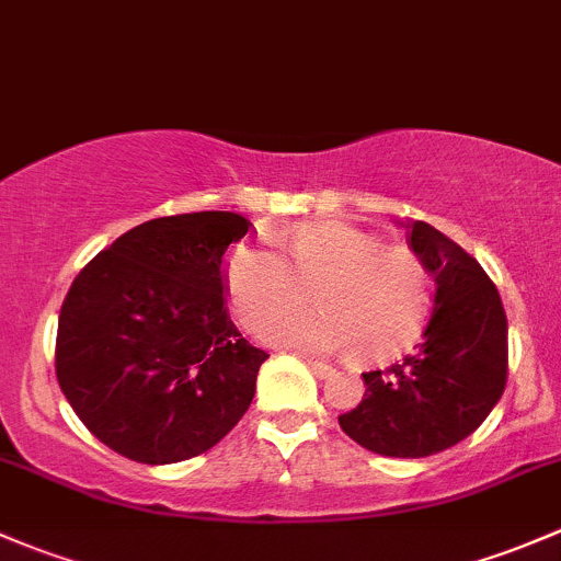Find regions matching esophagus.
Instances as JSON below:
<instances>
[{
	"label": "esophagus",
	"instance_id": "esophagus-1",
	"mask_svg": "<svg viewBox=\"0 0 561 561\" xmlns=\"http://www.w3.org/2000/svg\"><path fill=\"white\" fill-rule=\"evenodd\" d=\"M308 367L313 369L316 378H321V380H323V378H329V375L334 373V369L329 367V365H323V362H313V359H308Z\"/></svg>",
	"mask_w": 561,
	"mask_h": 561
}]
</instances>
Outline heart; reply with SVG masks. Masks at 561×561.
I'll return each mask as SVG.
<instances>
[{
	"instance_id": "heart-1",
	"label": "heart",
	"mask_w": 561,
	"mask_h": 561,
	"mask_svg": "<svg viewBox=\"0 0 561 561\" xmlns=\"http://www.w3.org/2000/svg\"><path fill=\"white\" fill-rule=\"evenodd\" d=\"M291 264L264 242L240 245L227 259V286L245 327L301 307L317 291L319 314H289L264 323L262 334L283 348L334 354L354 348L362 362H380L419 334L432 283L408 248L340 221H316L286 240Z\"/></svg>"
}]
</instances>
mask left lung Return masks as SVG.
I'll return each mask as SVG.
<instances>
[{
    "label": "left lung",
    "instance_id": "8db88e82",
    "mask_svg": "<svg viewBox=\"0 0 561 561\" xmlns=\"http://www.w3.org/2000/svg\"><path fill=\"white\" fill-rule=\"evenodd\" d=\"M435 278V308L402 362L362 373L365 397L337 415L367 451L421 459L465 440L500 402L507 380V319L481 264L426 221L402 224Z\"/></svg>",
    "mask_w": 561,
    "mask_h": 561
}]
</instances>
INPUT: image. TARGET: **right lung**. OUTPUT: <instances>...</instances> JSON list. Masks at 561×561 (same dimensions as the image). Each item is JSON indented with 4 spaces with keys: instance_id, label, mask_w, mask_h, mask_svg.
I'll list each match as a JSON object with an SVG mask.
<instances>
[{
    "instance_id": "1",
    "label": "right lung",
    "mask_w": 561,
    "mask_h": 561,
    "mask_svg": "<svg viewBox=\"0 0 561 561\" xmlns=\"http://www.w3.org/2000/svg\"><path fill=\"white\" fill-rule=\"evenodd\" d=\"M251 224L202 210L153 218L69 286L56 378L96 440L142 465L216 446L245 415L267 362L224 308L221 259Z\"/></svg>"
}]
</instances>
